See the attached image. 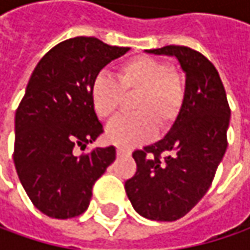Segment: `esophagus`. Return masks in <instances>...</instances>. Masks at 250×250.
I'll return each instance as SVG.
<instances>
[{"instance_id":"34e87169","label":"esophagus","mask_w":250,"mask_h":250,"mask_svg":"<svg viewBox=\"0 0 250 250\" xmlns=\"http://www.w3.org/2000/svg\"><path fill=\"white\" fill-rule=\"evenodd\" d=\"M117 154H118V157H125V156H129V150L124 149V147H117Z\"/></svg>"}]
</instances>
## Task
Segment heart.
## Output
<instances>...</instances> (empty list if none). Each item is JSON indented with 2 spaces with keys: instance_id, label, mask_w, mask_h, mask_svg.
<instances>
[{
  "instance_id": "1",
  "label": "heart",
  "mask_w": 250,
  "mask_h": 250,
  "mask_svg": "<svg viewBox=\"0 0 250 250\" xmlns=\"http://www.w3.org/2000/svg\"><path fill=\"white\" fill-rule=\"evenodd\" d=\"M133 112L138 115L121 117L107 128L111 143L132 147L150 140L160 130L171 128L181 111L185 87L181 76L168 63L147 55L135 57L124 62L117 72V81L99 73L90 86L93 110L101 120H111L120 110L124 94H136Z\"/></svg>"
}]
</instances>
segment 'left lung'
<instances>
[{
    "instance_id": "8db88e82",
    "label": "left lung",
    "mask_w": 250,
    "mask_h": 250,
    "mask_svg": "<svg viewBox=\"0 0 250 250\" xmlns=\"http://www.w3.org/2000/svg\"><path fill=\"white\" fill-rule=\"evenodd\" d=\"M146 53L177 58L185 73V96L167 135L133 151L138 169L125 182V190L142 217L175 221L196 206L211 185L226 154L231 111L220 75L205 55L184 45Z\"/></svg>"
}]
</instances>
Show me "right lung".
Segmentation results:
<instances>
[{"mask_svg":"<svg viewBox=\"0 0 250 250\" xmlns=\"http://www.w3.org/2000/svg\"><path fill=\"white\" fill-rule=\"evenodd\" d=\"M129 47L75 37L57 44L34 68L15 115L14 163L36 208L51 218L87 210L94 182L115 160V147L76 156L103 133L93 110V79Z\"/></svg>","mask_w":250,"mask_h":250,"instance_id":"add662e5","label":"right lung"}]
</instances>
